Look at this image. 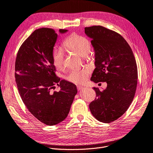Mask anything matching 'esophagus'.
I'll list each match as a JSON object with an SVG mask.
<instances>
[{
    "label": "esophagus",
    "instance_id": "1",
    "mask_svg": "<svg viewBox=\"0 0 153 153\" xmlns=\"http://www.w3.org/2000/svg\"><path fill=\"white\" fill-rule=\"evenodd\" d=\"M84 87H82V86H77V89L79 90H79H81V89H84Z\"/></svg>",
    "mask_w": 153,
    "mask_h": 153
}]
</instances>
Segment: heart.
Wrapping results in <instances>:
<instances>
[{
  "label": "heart",
  "mask_w": 153,
  "mask_h": 153,
  "mask_svg": "<svg viewBox=\"0 0 153 153\" xmlns=\"http://www.w3.org/2000/svg\"><path fill=\"white\" fill-rule=\"evenodd\" d=\"M63 47L67 52L75 53L84 59H89L91 43L86 37L72 33L65 38L63 42ZM52 61L56 69L60 71L65 69L64 53L60 48H56L53 51ZM89 73L90 71L88 69H74L68 74L67 79L74 84H81L88 80Z\"/></svg>",
  "instance_id": "heart-1"
}]
</instances>
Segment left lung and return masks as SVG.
I'll return each mask as SVG.
<instances>
[{"mask_svg":"<svg viewBox=\"0 0 153 153\" xmlns=\"http://www.w3.org/2000/svg\"><path fill=\"white\" fill-rule=\"evenodd\" d=\"M92 39L95 66L91 80L106 82L101 91L93 88L97 98L89 109L96 119L103 123L117 120L133 101L137 84V67L132 50L120 34L101 26L84 28Z\"/></svg>","mask_w":153,"mask_h":153,"instance_id":"1","label":"left lung"}]
</instances>
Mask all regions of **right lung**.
<instances>
[{"instance_id": "right-lung-1", "label": "right lung", "mask_w": 153, "mask_h": 153, "mask_svg": "<svg viewBox=\"0 0 153 153\" xmlns=\"http://www.w3.org/2000/svg\"><path fill=\"white\" fill-rule=\"evenodd\" d=\"M67 30L60 29V33ZM57 34L52 28L34 31L22 43L16 56L15 78L21 98L31 114L45 125L54 126L67 117L77 90L60 80L52 61ZM56 85L59 92H53Z\"/></svg>"}]
</instances>
